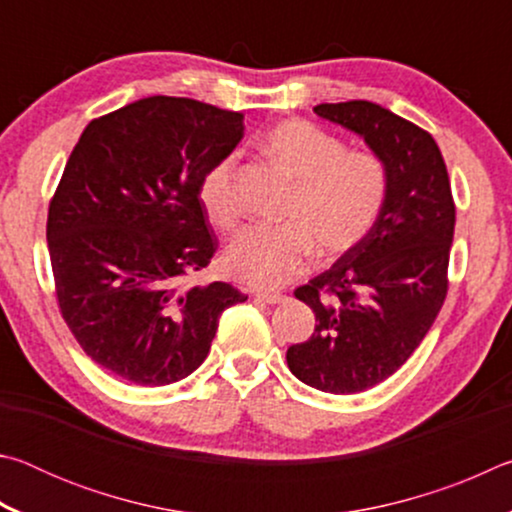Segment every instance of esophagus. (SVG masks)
I'll list each match as a JSON object with an SVG mask.
<instances>
[{"label": "esophagus", "mask_w": 512, "mask_h": 512, "mask_svg": "<svg viewBox=\"0 0 512 512\" xmlns=\"http://www.w3.org/2000/svg\"><path fill=\"white\" fill-rule=\"evenodd\" d=\"M255 298H257V300H264V302H268V305H277V302H282V300H284L282 293H275V291H257V293H255Z\"/></svg>", "instance_id": "obj_1"}]
</instances>
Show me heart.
I'll return each instance as SVG.
<instances>
[{"mask_svg":"<svg viewBox=\"0 0 512 512\" xmlns=\"http://www.w3.org/2000/svg\"><path fill=\"white\" fill-rule=\"evenodd\" d=\"M264 151L293 180L284 207L287 223L253 225L225 250V266L250 287L273 289L305 271L314 246L320 255H341L368 235L386 198V167L370 151H345L341 140L302 119L275 124ZM235 155H225L198 187L214 225L237 223Z\"/></svg>","mask_w":512,"mask_h":512,"instance_id":"heart-1","label":"heart"}]
</instances>
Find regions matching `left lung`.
Instances as JSON below:
<instances>
[{
  "label": "left lung",
  "instance_id": "left-lung-1",
  "mask_svg": "<svg viewBox=\"0 0 512 512\" xmlns=\"http://www.w3.org/2000/svg\"><path fill=\"white\" fill-rule=\"evenodd\" d=\"M314 112L359 135L388 176L368 235L296 289L316 329L287 350L289 370L316 391L350 395L391 377L431 329L447 296L456 210L427 131L370 101L320 103Z\"/></svg>",
  "mask_w": 512,
  "mask_h": 512
}]
</instances>
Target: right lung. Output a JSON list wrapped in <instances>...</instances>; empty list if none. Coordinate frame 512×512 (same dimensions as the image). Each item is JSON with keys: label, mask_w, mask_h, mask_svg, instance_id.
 Returning <instances> with one entry per match:
<instances>
[{"label": "right lung", "mask_w": 512, "mask_h": 512, "mask_svg": "<svg viewBox=\"0 0 512 512\" xmlns=\"http://www.w3.org/2000/svg\"><path fill=\"white\" fill-rule=\"evenodd\" d=\"M241 137V112L149 97L90 121L69 155L47 219L58 305L112 375L137 386L189 377L223 311L248 300L225 282L180 287L216 253L198 187Z\"/></svg>", "instance_id": "obj_1"}]
</instances>
